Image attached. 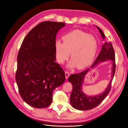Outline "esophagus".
Instances as JSON below:
<instances>
[{
    "label": "esophagus",
    "mask_w": 128,
    "mask_h": 128,
    "mask_svg": "<svg viewBox=\"0 0 128 128\" xmlns=\"http://www.w3.org/2000/svg\"><path fill=\"white\" fill-rule=\"evenodd\" d=\"M65 76H66V78L68 79L69 76H70V74H69V72H65Z\"/></svg>",
    "instance_id": "1"
}]
</instances>
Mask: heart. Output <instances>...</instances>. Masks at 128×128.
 I'll return each instance as SVG.
<instances>
[{
    "instance_id": "obj_1",
    "label": "heart",
    "mask_w": 128,
    "mask_h": 128,
    "mask_svg": "<svg viewBox=\"0 0 128 128\" xmlns=\"http://www.w3.org/2000/svg\"><path fill=\"white\" fill-rule=\"evenodd\" d=\"M64 42L55 43L56 56L58 62L63 64L67 60L71 53L72 60L68 64L72 69L76 66L82 69L86 67L94 60L98 49L96 38L80 30H75L62 37Z\"/></svg>"
}]
</instances>
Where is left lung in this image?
I'll use <instances>...</instances> for the list:
<instances>
[{"label":"left lung","instance_id":"1","mask_svg":"<svg viewBox=\"0 0 128 128\" xmlns=\"http://www.w3.org/2000/svg\"><path fill=\"white\" fill-rule=\"evenodd\" d=\"M96 26L99 30L104 40L105 38V35L98 26ZM107 60H110L112 64L111 79L109 84L106 90L101 94L95 96H88L86 95L82 91V89L84 78L87 73L102 62H105ZM90 68L79 74L71 75L69 77L68 81L71 83L72 86V91L70 96V102L72 106L75 109L80 110H91L99 105L110 92L112 82L115 72V53L110 42H104L102 46L101 51Z\"/></svg>","mask_w":128,"mask_h":128}]
</instances>
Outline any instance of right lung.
<instances>
[{"label":"right lung","instance_id":"add662e5","mask_svg":"<svg viewBox=\"0 0 128 128\" xmlns=\"http://www.w3.org/2000/svg\"><path fill=\"white\" fill-rule=\"evenodd\" d=\"M63 22L45 21L31 30L23 41L17 58L15 80L23 100L37 108L48 106L53 91L65 81L56 62V38Z\"/></svg>","mask_w":128,"mask_h":128}]
</instances>
